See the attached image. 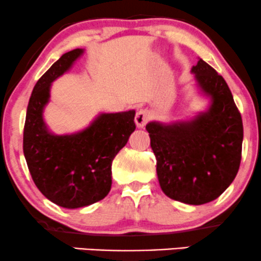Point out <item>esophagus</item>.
Wrapping results in <instances>:
<instances>
[{"label": "esophagus", "mask_w": 261, "mask_h": 261, "mask_svg": "<svg viewBox=\"0 0 261 261\" xmlns=\"http://www.w3.org/2000/svg\"><path fill=\"white\" fill-rule=\"evenodd\" d=\"M149 112L146 109H140L139 112L136 113V116H135V122H136L137 127H143L146 124H147L149 120Z\"/></svg>", "instance_id": "esophagus-1"}]
</instances>
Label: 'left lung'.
Wrapping results in <instances>:
<instances>
[{
  "label": "left lung",
  "instance_id": "8db88e82",
  "mask_svg": "<svg viewBox=\"0 0 261 261\" xmlns=\"http://www.w3.org/2000/svg\"><path fill=\"white\" fill-rule=\"evenodd\" d=\"M193 72L212 106L196 119L146 125L163 193L189 205L217 199L234 180L242 160L243 122L226 81L200 59Z\"/></svg>",
  "mask_w": 261,
  "mask_h": 261
}]
</instances>
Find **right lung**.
<instances>
[{"label": "right lung", "instance_id": "obj_1", "mask_svg": "<svg viewBox=\"0 0 261 261\" xmlns=\"http://www.w3.org/2000/svg\"><path fill=\"white\" fill-rule=\"evenodd\" d=\"M82 49L64 54L33 89L27 109L23 152L33 181L56 205L77 208L92 205L112 188V162L134 133L135 112L101 114L89 127L74 135L47 131L43 109L54 80L66 72Z\"/></svg>", "mask_w": 261, "mask_h": 261}]
</instances>
